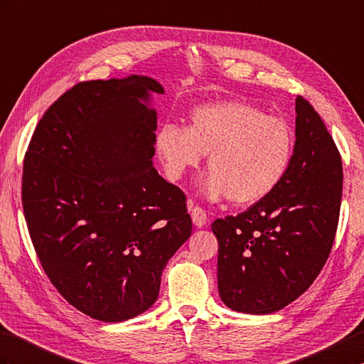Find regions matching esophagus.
Instances as JSON below:
<instances>
[{"label": "esophagus", "instance_id": "34e87169", "mask_svg": "<svg viewBox=\"0 0 364 364\" xmlns=\"http://www.w3.org/2000/svg\"><path fill=\"white\" fill-rule=\"evenodd\" d=\"M191 217H192L193 225L198 226V228H203V226L206 225V222H208V217H206L205 209H201L200 206H196V208L191 210Z\"/></svg>", "mask_w": 364, "mask_h": 364}]
</instances>
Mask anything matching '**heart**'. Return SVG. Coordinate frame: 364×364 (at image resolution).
<instances>
[{"mask_svg": "<svg viewBox=\"0 0 364 364\" xmlns=\"http://www.w3.org/2000/svg\"><path fill=\"white\" fill-rule=\"evenodd\" d=\"M296 138L282 117L245 100H218L191 112L188 127L167 122L155 134V151L167 178L180 180L208 155L210 172L201 191L239 206L268 197L289 173Z\"/></svg>", "mask_w": 364, "mask_h": 364, "instance_id": "obj_1", "label": "heart"}]
</instances>
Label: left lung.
<instances>
[{
    "instance_id": "1",
    "label": "left lung",
    "mask_w": 364,
    "mask_h": 364,
    "mask_svg": "<svg viewBox=\"0 0 364 364\" xmlns=\"http://www.w3.org/2000/svg\"><path fill=\"white\" fill-rule=\"evenodd\" d=\"M296 150L289 173L245 213L217 218V282L226 307L268 315L298 299L331 255L343 166L321 116L296 97Z\"/></svg>"
}]
</instances>
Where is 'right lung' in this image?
Returning a JSON list of instances; mask_svg holds the SVG:
<instances>
[{
    "label": "right lung",
    "instance_id": "right-lung-1",
    "mask_svg": "<svg viewBox=\"0 0 364 364\" xmlns=\"http://www.w3.org/2000/svg\"><path fill=\"white\" fill-rule=\"evenodd\" d=\"M147 75L80 82L41 117L21 200L49 281L104 323L154 306L163 269L191 237L186 196L154 167L156 109Z\"/></svg>",
    "mask_w": 364,
    "mask_h": 364
}]
</instances>
